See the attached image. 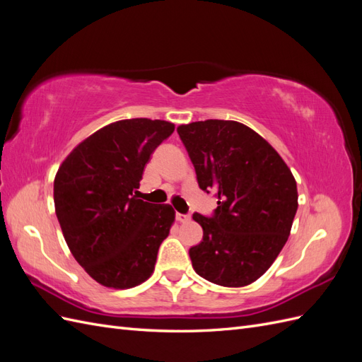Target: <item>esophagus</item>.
<instances>
[{
  "label": "esophagus",
  "instance_id": "1",
  "mask_svg": "<svg viewBox=\"0 0 362 362\" xmlns=\"http://www.w3.org/2000/svg\"><path fill=\"white\" fill-rule=\"evenodd\" d=\"M177 221L178 222H189L190 221V214H181V213H177Z\"/></svg>",
  "mask_w": 362,
  "mask_h": 362
}]
</instances>
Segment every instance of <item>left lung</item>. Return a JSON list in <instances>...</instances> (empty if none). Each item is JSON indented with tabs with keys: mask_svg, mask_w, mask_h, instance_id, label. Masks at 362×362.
Returning a JSON list of instances; mask_svg holds the SVG:
<instances>
[{
	"mask_svg": "<svg viewBox=\"0 0 362 362\" xmlns=\"http://www.w3.org/2000/svg\"><path fill=\"white\" fill-rule=\"evenodd\" d=\"M199 189L214 192L213 214H193L202 242L190 247L194 272L223 287L249 286L273 264L298 211V187L278 152L249 127L208 119L177 128Z\"/></svg>",
	"mask_w": 362,
	"mask_h": 362,
	"instance_id": "1",
	"label": "left lung"
}]
</instances>
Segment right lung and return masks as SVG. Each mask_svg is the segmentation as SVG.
<instances>
[{
  "instance_id": "1",
  "label": "right lung",
  "mask_w": 362,
  "mask_h": 362,
  "mask_svg": "<svg viewBox=\"0 0 362 362\" xmlns=\"http://www.w3.org/2000/svg\"><path fill=\"white\" fill-rule=\"evenodd\" d=\"M175 125L117 120L83 140L54 180V205L78 264L104 287L131 288L154 272L173 208L137 199L145 164Z\"/></svg>"
}]
</instances>
